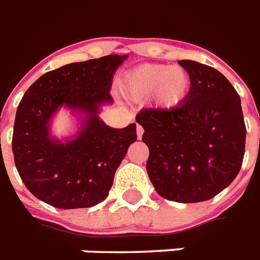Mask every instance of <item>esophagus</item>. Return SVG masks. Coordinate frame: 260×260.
Listing matches in <instances>:
<instances>
[{
	"label": "esophagus",
	"mask_w": 260,
	"mask_h": 260,
	"mask_svg": "<svg viewBox=\"0 0 260 260\" xmlns=\"http://www.w3.org/2000/svg\"><path fill=\"white\" fill-rule=\"evenodd\" d=\"M136 132H138V138L142 139L143 134H144V129H143V126L139 125V124H138V126H136Z\"/></svg>",
	"instance_id": "34e87169"
}]
</instances>
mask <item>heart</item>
<instances>
[{"label": "heart", "instance_id": "1", "mask_svg": "<svg viewBox=\"0 0 260 260\" xmlns=\"http://www.w3.org/2000/svg\"><path fill=\"white\" fill-rule=\"evenodd\" d=\"M121 87L134 100H144L154 94L156 105L171 109L189 97L191 79L181 67L147 63L128 71L122 78Z\"/></svg>", "mask_w": 260, "mask_h": 260}]
</instances>
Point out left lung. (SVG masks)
Masks as SVG:
<instances>
[{
    "label": "left lung",
    "mask_w": 260,
    "mask_h": 260,
    "mask_svg": "<svg viewBox=\"0 0 260 260\" xmlns=\"http://www.w3.org/2000/svg\"><path fill=\"white\" fill-rule=\"evenodd\" d=\"M191 79L177 108H147L136 121L148 146L147 173L156 193L170 201L201 202L238 177L246 150V124L238 91L216 69L179 60Z\"/></svg>",
    "instance_id": "left-lung-1"
}]
</instances>
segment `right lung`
<instances>
[{
	"label": "right lung",
	"instance_id": "add662e5",
	"mask_svg": "<svg viewBox=\"0 0 260 260\" xmlns=\"http://www.w3.org/2000/svg\"><path fill=\"white\" fill-rule=\"evenodd\" d=\"M126 55H108L48 71L30 85L14 120V165L35 197L59 209L90 208L108 197L114 173L138 140L136 124L114 129L98 118L112 102L114 71ZM62 105L87 114L79 136L66 145L51 139L48 122Z\"/></svg>",
	"mask_w": 260,
	"mask_h": 260
}]
</instances>
